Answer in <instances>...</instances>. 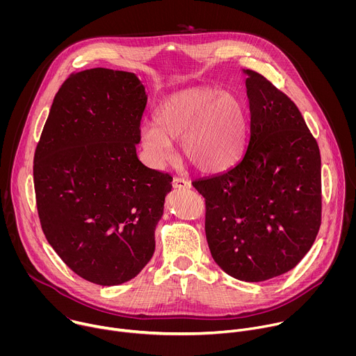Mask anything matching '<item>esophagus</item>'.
I'll return each instance as SVG.
<instances>
[{
    "label": "esophagus",
    "instance_id": "1",
    "mask_svg": "<svg viewBox=\"0 0 356 356\" xmlns=\"http://www.w3.org/2000/svg\"><path fill=\"white\" fill-rule=\"evenodd\" d=\"M172 184H173L175 188H190V187H191V184H190L188 180H186V179H183V177H177V176L173 177Z\"/></svg>",
    "mask_w": 356,
    "mask_h": 356
}]
</instances>
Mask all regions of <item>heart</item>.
Returning a JSON list of instances; mask_svg holds the SVG:
<instances>
[{
  "mask_svg": "<svg viewBox=\"0 0 356 356\" xmlns=\"http://www.w3.org/2000/svg\"><path fill=\"white\" fill-rule=\"evenodd\" d=\"M155 125L140 131L146 159L162 166L180 140L184 159L197 170L220 173L239 158L246 136V111L231 91L190 88L165 97L155 110Z\"/></svg>",
  "mask_w": 356,
  "mask_h": 356,
  "instance_id": "heart-1",
  "label": "heart"
}]
</instances>
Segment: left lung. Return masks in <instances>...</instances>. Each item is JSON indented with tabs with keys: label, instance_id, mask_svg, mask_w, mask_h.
<instances>
[{
	"label": "left lung",
	"instance_id": "left-lung-1",
	"mask_svg": "<svg viewBox=\"0 0 356 356\" xmlns=\"http://www.w3.org/2000/svg\"><path fill=\"white\" fill-rule=\"evenodd\" d=\"M242 159L191 184L206 201V236L217 265L243 282L291 270L321 225V156L293 101L253 70Z\"/></svg>",
	"mask_w": 356,
	"mask_h": 356
}]
</instances>
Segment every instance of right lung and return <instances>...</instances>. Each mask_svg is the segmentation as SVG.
<instances>
[{
	"label": "right lung",
	"instance_id": "right-lung-1",
	"mask_svg": "<svg viewBox=\"0 0 356 356\" xmlns=\"http://www.w3.org/2000/svg\"><path fill=\"white\" fill-rule=\"evenodd\" d=\"M146 101L134 73H72L35 150L43 234L76 275L95 284L134 279L155 252V228L173 179L138 159Z\"/></svg>",
	"mask_w": 356,
	"mask_h": 356
}]
</instances>
